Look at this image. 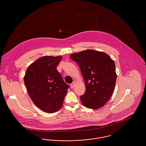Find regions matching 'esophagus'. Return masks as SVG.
I'll use <instances>...</instances> for the list:
<instances>
[{
    "mask_svg": "<svg viewBox=\"0 0 146 146\" xmlns=\"http://www.w3.org/2000/svg\"><path fill=\"white\" fill-rule=\"evenodd\" d=\"M75 84H76V82H73L72 83L70 84V88H71L72 89H73V88H74V85H75Z\"/></svg>",
    "mask_w": 146,
    "mask_h": 146,
    "instance_id": "obj_1",
    "label": "esophagus"
}]
</instances>
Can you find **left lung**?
I'll use <instances>...</instances> for the list:
<instances>
[{
    "instance_id": "obj_1",
    "label": "left lung",
    "mask_w": 146,
    "mask_h": 146,
    "mask_svg": "<svg viewBox=\"0 0 146 146\" xmlns=\"http://www.w3.org/2000/svg\"><path fill=\"white\" fill-rule=\"evenodd\" d=\"M70 59L76 62L81 70L86 91L80 96L85 107L97 110L110 99L117 79L115 63L104 52L94 50L72 54Z\"/></svg>"
}]
</instances>
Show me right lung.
Instances as JSON below:
<instances>
[{
	"mask_svg": "<svg viewBox=\"0 0 146 146\" xmlns=\"http://www.w3.org/2000/svg\"><path fill=\"white\" fill-rule=\"evenodd\" d=\"M61 59V56H43L29 65L26 72L24 82L28 94L42 111L59 110L70 87L56 69Z\"/></svg>",
	"mask_w": 146,
	"mask_h": 146,
	"instance_id": "right-lung-1",
	"label": "right lung"
}]
</instances>
